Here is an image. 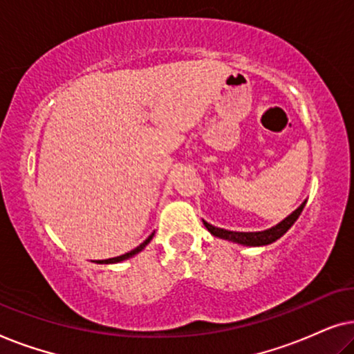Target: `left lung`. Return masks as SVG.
Returning a JSON list of instances; mask_svg holds the SVG:
<instances>
[{
    "mask_svg": "<svg viewBox=\"0 0 354 354\" xmlns=\"http://www.w3.org/2000/svg\"><path fill=\"white\" fill-rule=\"evenodd\" d=\"M304 205H306V200H304L301 205H299L297 209L292 212V214L285 217L283 221H280L277 225L270 227V229L261 230V232L225 230V229H221V227L209 224V222H206L205 219H203V224H205L206 229L209 230V234L217 236V239L234 241V243H239L243 246H266V245L274 243V241H277L283 234H287V230L295 224V222H297L299 214H301Z\"/></svg>",
    "mask_w": 354,
    "mask_h": 354,
    "instance_id": "1",
    "label": "left lung"
}]
</instances>
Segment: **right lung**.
Masks as SVG:
<instances>
[{
    "instance_id": "right-lung-1",
    "label": "right lung",
    "mask_w": 354,
    "mask_h": 354,
    "mask_svg": "<svg viewBox=\"0 0 354 354\" xmlns=\"http://www.w3.org/2000/svg\"><path fill=\"white\" fill-rule=\"evenodd\" d=\"M153 236H154V232L151 235L148 236L147 240L143 241L142 245H138L137 248H133L132 251H129V253H125V254H120V256H118V258H111V259H103V261H98V264H115V263H122V261H125V259H130L132 258V256H135V254H138L140 251H143L145 250V246H147L149 241L153 240Z\"/></svg>"
}]
</instances>
